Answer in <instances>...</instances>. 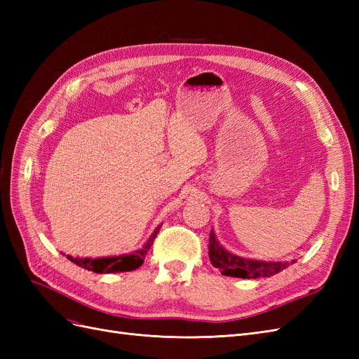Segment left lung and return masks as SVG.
<instances>
[{
	"instance_id": "1",
	"label": "left lung",
	"mask_w": 359,
	"mask_h": 359,
	"mask_svg": "<svg viewBox=\"0 0 359 359\" xmlns=\"http://www.w3.org/2000/svg\"><path fill=\"white\" fill-rule=\"evenodd\" d=\"M210 260L212 266L219 268L223 276L236 277V278H265L276 276L280 271L287 268L290 264L295 262V260H290V262H266V260H256V259H248L241 257L238 255H233L219 243L215 238L214 231L210 233Z\"/></svg>"
}]
</instances>
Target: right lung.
Instances as JSON below:
<instances>
[{"instance_id":"right-lung-1","label":"right lung","mask_w":359,"mask_h":359,"mask_svg":"<svg viewBox=\"0 0 359 359\" xmlns=\"http://www.w3.org/2000/svg\"><path fill=\"white\" fill-rule=\"evenodd\" d=\"M161 224H158L154 232L151 233L148 238V241L144 244L142 248L136 250V252L130 253V255H119V256H109V257H73L67 255V259L72 260L73 264L79 265L81 268H85L88 271H93V273L97 274H111V273H127V271H135L140 265L144 264V259L148 253V250L153 245L156 236L160 231Z\"/></svg>"}]
</instances>
